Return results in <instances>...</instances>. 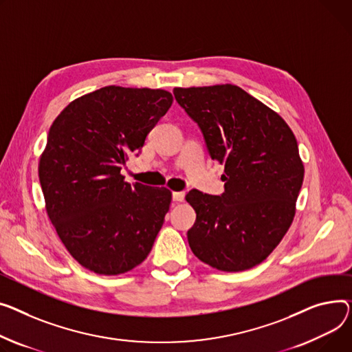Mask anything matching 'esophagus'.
<instances>
[{"label": "esophagus", "instance_id": "34e87169", "mask_svg": "<svg viewBox=\"0 0 352 352\" xmlns=\"http://www.w3.org/2000/svg\"><path fill=\"white\" fill-rule=\"evenodd\" d=\"M173 199L175 202H182L185 199V192H181V191H174L173 192Z\"/></svg>", "mask_w": 352, "mask_h": 352}]
</instances>
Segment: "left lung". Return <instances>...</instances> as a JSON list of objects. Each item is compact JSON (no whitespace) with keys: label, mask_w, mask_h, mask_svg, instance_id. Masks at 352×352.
<instances>
[{"label":"left lung","mask_w":352,"mask_h":352,"mask_svg":"<svg viewBox=\"0 0 352 352\" xmlns=\"http://www.w3.org/2000/svg\"><path fill=\"white\" fill-rule=\"evenodd\" d=\"M174 96L201 127L210 158L225 164L221 197H185L197 212L191 250L222 272L261 265L296 215L304 166L292 129L235 85L174 87Z\"/></svg>","instance_id":"8db88e82"}]
</instances>
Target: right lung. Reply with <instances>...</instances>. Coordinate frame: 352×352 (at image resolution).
Returning <instances> with one entry per match:
<instances>
[{"mask_svg": "<svg viewBox=\"0 0 352 352\" xmlns=\"http://www.w3.org/2000/svg\"><path fill=\"white\" fill-rule=\"evenodd\" d=\"M173 100L164 89L104 86L70 102L50 129L38 167L46 214L93 273H126L151 252L173 192L130 185L120 170Z\"/></svg>", "mask_w": 352, "mask_h": 352, "instance_id": "1", "label": "right lung"}]
</instances>
